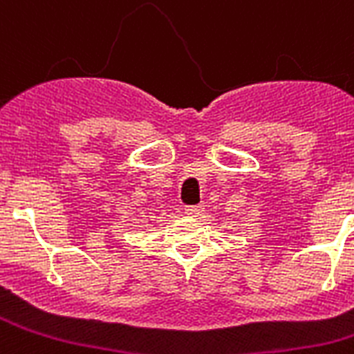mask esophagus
<instances>
[{
  "label": "esophagus",
  "mask_w": 354,
  "mask_h": 354,
  "mask_svg": "<svg viewBox=\"0 0 354 354\" xmlns=\"http://www.w3.org/2000/svg\"><path fill=\"white\" fill-rule=\"evenodd\" d=\"M202 211H204V209H202V205H192V207H186V212L192 216H198Z\"/></svg>",
  "instance_id": "1"
}]
</instances>
